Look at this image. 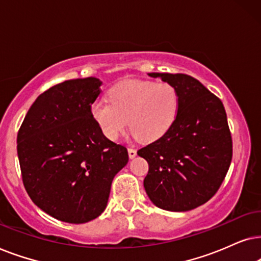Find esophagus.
<instances>
[{
	"instance_id": "1",
	"label": "esophagus",
	"mask_w": 261,
	"mask_h": 261,
	"mask_svg": "<svg viewBox=\"0 0 261 261\" xmlns=\"http://www.w3.org/2000/svg\"><path fill=\"white\" fill-rule=\"evenodd\" d=\"M127 152H128V158H130V159H134L135 156L137 155V150H136V149H134V148H128Z\"/></svg>"
}]
</instances>
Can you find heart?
<instances>
[{"label": "heart", "mask_w": 261, "mask_h": 261, "mask_svg": "<svg viewBox=\"0 0 261 261\" xmlns=\"http://www.w3.org/2000/svg\"><path fill=\"white\" fill-rule=\"evenodd\" d=\"M109 98L110 102L100 100L93 103L92 114L111 141H116L124 133L127 120L137 140H159L169 130L178 114V92L168 82L124 80L110 90Z\"/></svg>", "instance_id": "1"}]
</instances>
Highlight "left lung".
Returning a JSON list of instances; mask_svg holds the SVG:
<instances>
[{
  "mask_svg": "<svg viewBox=\"0 0 261 261\" xmlns=\"http://www.w3.org/2000/svg\"><path fill=\"white\" fill-rule=\"evenodd\" d=\"M148 75L175 87L179 109L169 130L137 151L149 163L145 192L160 209L192 210L215 196L230 166L227 113L221 100L192 76Z\"/></svg>",
  "mask_w": 261,
  "mask_h": 261,
  "instance_id": "1",
  "label": "left lung"
}]
</instances>
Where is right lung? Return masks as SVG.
<instances>
[{"instance_id":"right-lung-1","label":"right lung","mask_w":261,"mask_h":261,"mask_svg":"<svg viewBox=\"0 0 261 261\" xmlns=\"http://www.w3.org/2000/svg\"><path fill=\"white\" fill-rule=\"evenodd\" d=\"M96 77L68 80L38 96L17 133L23 186L44 213L86 223L105 210L127 149L110 141L93 118Z\"/></svg>"}]
</instances>
